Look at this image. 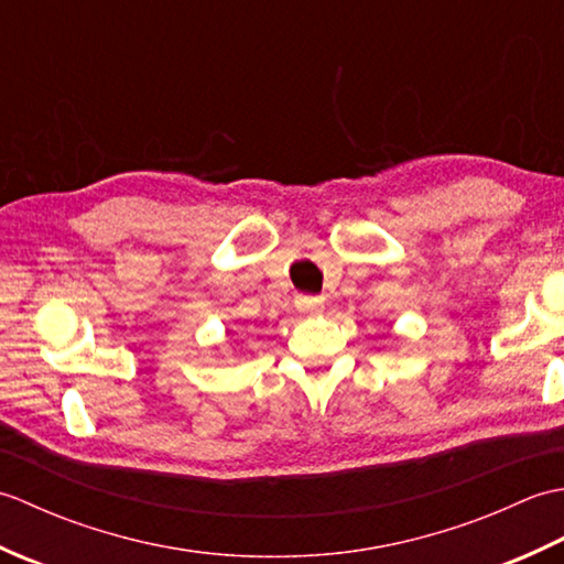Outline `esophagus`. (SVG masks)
<instances>
[{
	"label": "esophagus",
	"mask_w": 564,
	"mask_h": 564,
	"mask_svg": "<svg viewBox=\"0 0 564 564\" xmlns=\"http://www.w3.org/2000/svg\"><path fill=\"white\" fill-rule=\"evenodd\" d=\"M295 305L305 315H317V313H322V310H325V301H322L319 295H297Z\"/></svg>",
	"instance_id": "34e87169"
}]
</instances>
